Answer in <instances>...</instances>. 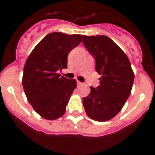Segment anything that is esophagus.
<instances>
[{"label": "esophagus", "instance_id": "1", "mask_svg": "<svg viewBox=\"0 0 155 155\" xmlns=\"http://www.w3.org/2000/svg\"><path fill=\"white\" fill-rule=\"evenodd\" d=\"M76 83H77V85H78V86H79V85H82V82H79V81H77V82H76Z\"/></svg>", "mask_w": 155, "mask_h": 155}]
</instances>
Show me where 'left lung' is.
<instances>
[{"instance_id":"obj_1","label":"left lung","mask_w":155,"mask_h":155,"mask_svg":"<svg viewBox=\"0 0 155 155\" xmlns=\"http://www.w3.org/2000/svg\"><path fill=\"white\" fill-rule=\"evenodd\" d=\"M82 43L95 60L100 85L91 87L83 97L85 112L91 118L106 121L115 117L129 97L134 74L125 53L107 36H82Z\"/></svg>"}]
</instances>
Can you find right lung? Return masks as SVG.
I'll return each mask as SVG.
<instances>
[{
  "mask_svg": "<svg viewBox=\"0 0 155 155\" xmlns=\"http://www.w3.org/2000/svg\"><path fill=\"white\" fill-rule=\"evenodd\" d=\"M81 41L79 34L51 33L36 46L26 61L23 88L30 104L45 119L54 120L65 113L76 81L58 73L68 68V54Z\"/></svg>",
  "mask_w": 155,
  "mask_h": 155,
  "instance_id": "obj_1",
  "label": "right lung"
}]
</instances>
